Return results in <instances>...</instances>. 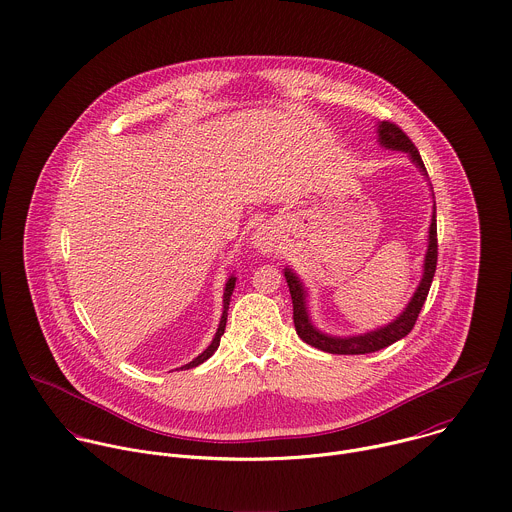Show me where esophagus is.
<instances>
[{"label":"esophagus","instance_id":"34e87169","mask_svg":"<svg viewBox=\"0 0 512 512\" xmlns=\"http://www.w3.org/2000/svg\"><path fill=\"white\" fill-rule=\"evenodd\" d=\"M278 242H280V238H278V232H276L274 226H262V228H258V230L254 232V236H252V244H254L260 252H264V254L274 252V250L278 248Z\"/></svg>","mask_w":512,"mask_h":512}]
</instances>
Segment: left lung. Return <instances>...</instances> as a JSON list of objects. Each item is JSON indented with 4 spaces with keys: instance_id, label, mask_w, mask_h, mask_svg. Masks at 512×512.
<instances>
[{
    "instance_id": "8db88e82",
    "label": "left lung",
    "mask_w": 512,
    "mask_h": 512,
    "mask_svg": "<svg viewBox=\"0 0 512 512\" xmlns=\"http://www.w3.org/2000/svg\"><path fill=\"white\" fill-rule=\"evenodd\" d=\"M377 135H379V145L391 151H403L411 157V161L415 163V167L427 176L425 165L421 161V155L417 151V147L411 143V139L391 121H381L377 127ZM435 268H437V218H435V206H433V216H431V226H429V246H427V254H425V264H423V278L411 298V302L407 304V308L399 314V318H395L391 324L377 328L373 332L361 334V336H349V338H334L328 336L324 332H320L318 328H314L310 314H308V304H306V290L300 282V278L286 268L284 276L290 288V296H292V306H294V326L296 332L302 340L322 351L328 353H338V355H357V353H371V351H379L391 343H395L401 338H405L417 318L419 312L427 300L433 276H435Z\"/></svg>"
}]
</instances>
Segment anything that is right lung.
I'll use <instances>...</instances> for the list:
<instances>
[{
  "mask_svg": "<svg viewBox=\"0 0 512 512\" xmlns=\"http://www.w3.org/2000/svg\"><path fill=\"white\" fill-rule=\"evenodd\" d=\"M234 286H236V278L234 276H230L228 278V282H226V288H224V300H222V304H224V310H222V318H220V324H218V330H216V336H214V340L212 343L198 355V357H194L190 363H186L184 367L186 369H190V367H196V365H200V363H204L216 349H218V345H220V338H222V334H224V328H226V318H228V306H230V296H232V292H234Z\"/></svg>",
  "mask_w": 512,
  "mask_h": 512,
  "instance_id": "right-lung-1",
  "label": "right lung"
}]
</instances>
